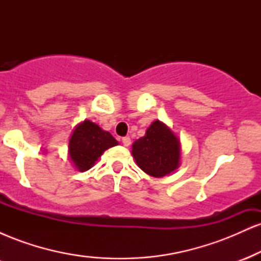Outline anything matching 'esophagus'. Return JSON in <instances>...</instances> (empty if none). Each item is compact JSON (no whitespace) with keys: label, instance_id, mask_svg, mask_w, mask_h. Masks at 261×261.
<instances>
[{"label":"esophagus","instance_id":"34e87169","mask_svg":"<svg viewBox=\"0 0 261 261\" xmlns=\"http://www.w3.org/2000/svg\"><path fill=\"white\" fill-rule=\"evenodd\" d=\"M122 145H124V146H126V147H127V146H130V143H131V139H130V137H128V136H125V137H122Z\"/></svg>","mask_w":261,"mask_h":261}]
</instances>
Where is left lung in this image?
<instances>
[{
	"label": "left lung",
	"mask_w": 261,
	"mask_h": 261,
	"mask_svg": "<svg viewBox=\"0 0 261 261\" xmlns=\"http://www.w3.org/2000/svg\"><path fill=\"white\" fill-rule=\"evenodd\" d=\"M133 155L143 172L161 178L178 168L180 142L168 126L155 120L145 136L134 142Z\"/></svg>",
	"instance_id": "8db88e82"
}]
</instances>
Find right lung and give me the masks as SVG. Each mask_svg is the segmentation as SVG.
<instances>
[{"mask_svg":"<svg viewBox=\"0 0 261 261\" xmlns=\"http://www.w3.org/2000/svg\"><path fill=\"white\" fill-rule=\"evenodd\" d=\"M118 145V141L108 131L101 130L94 122L86 120L74 128L71 136L70 158L80 172L88 170L101 153Z\"/></svg>","mask_w":261,"mask_h":261,"instance_id":"1","label":"right lung"}]
</instances>
